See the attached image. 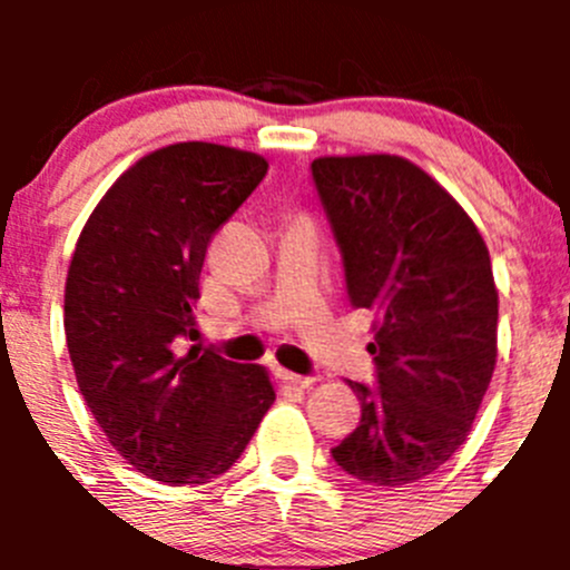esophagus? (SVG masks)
Listing matches in <instances>:
<instances>
[{
  "mask_svg": "<svg viewBox=\"0 0 570 570\" xmlns=\"http://www.w3.org/2000/svg\"><path fill=\"white\" fill-rule=\"evenodd\" d=\"M278 377L286 383V386H295V389H312L314 386V377H303V375H295V372H286V370H278Z\"/></svg>",
  "mask_w": 570,
  "mask_h": 570,
  "instance_id": "obj_1",
  "label": "esophagus"
}]
</instances>
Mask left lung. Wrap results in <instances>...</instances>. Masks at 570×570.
<instances>
[{
  "label": "left lung",
  "instance_id": "left-lung-1",
  "mask_svg": "<svg viewBox=\"0 0 570 570\" xmlns=\"http://www.w3.org/2000/svg\"><path fill=\"white\" fill-rule=\"evenodd\" d=\"M314 184L355 308L375 312L377 386L350 381L361 424L333 446L355 480L402 488L461 450L497 366L499 292L465 209L396 154L320 157Z\"/></svg>",
  "mask_w": 570,
  "mask_h": 570
}]
</instances>
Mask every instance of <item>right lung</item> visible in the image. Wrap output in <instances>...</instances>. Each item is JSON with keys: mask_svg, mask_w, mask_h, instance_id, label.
Masks as SVG:
<instances>
[{"mask_svg": "<svg viewBox=\"0 0 570 570\" xmlns=\"http://www.w3.org/2000/svg\"><path fill=\"white\" fill-rule=\"evenodd\" d=\"M267 174L243 148L189 140L115 178L73 248L66 342L109 444L140 474L200 485L237 463L275 402L269 372L189 347L206 248Z\"/></svg>", "mask_w": 570, "mask_h": 570, "instance_id": "1", "label": "right lung"}]
</instances>
